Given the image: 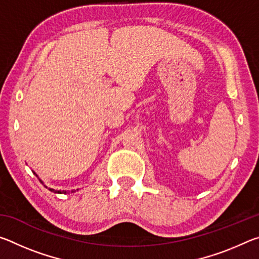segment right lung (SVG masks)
Here are the masks:
<instances>
[{
  "label": "right lung",
  "instance_id": "right-lung-1",
  "mask_svg": "<svg viewBox=\"0 0 259 259\" xmlns=\"http://www.w3.org/2000/svg\"><path fill=\"white\" fill-rule=\"evenodd\" d=\"M35 174V172H34ZM35 175H36V174H35ZM42 183V182H41ZM47 187V186H46ZM48 188V187H47ZM49 191H51V192H54V193H60V194H61V193H66V191H55L54 190V188H49ZM72 192H75V191H72Z\"/></svg>",
  "mask_w": 259,
  "mask_h": 259
}]
</instances>
